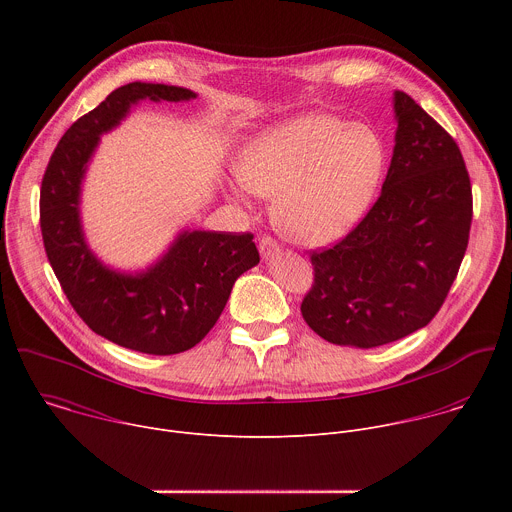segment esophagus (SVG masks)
Wrapping results in <instances>:
<instances>
[{"instance_id":"34e87169","label":"esophagus","mask_w":512,"mask_h":512,"mask_svg":"<svg viewBox=\"0 0 512 512\" xmlns=\"http://www.w3.org/2000/svg\"><path fill=\"white\" fill-rule=\"evenodd\" d=\"M259 253H261L263 259H269V257H273L275 253H279V243H277L271 235H265V237H261V241H259Z\"/></svg>"}]
</instances>
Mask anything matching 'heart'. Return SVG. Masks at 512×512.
<instances>
[{
  "label": "heart",
  "mask_w": 512,
  "mask_h": 512,
  "mask_svg": "<svg viewBox=\"0 0 512 512\" xmlns=\"http://www.w3.org/2000/svg\"><path fill=\"white\" fill-rule=\"evenodd\" d=\"M385 166L377 133L330 115L277 123L245 143L237 178L249 192L275 198L277 229L302 245L346 235L369 208Z\"/></svg>",
  "instance_id": "heart-1"
}]
</instances>
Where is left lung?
<instances>
[{"instance_id": "left-lung-1", "label": "left lung", "mask_w": 512, "mask_h": 512, "mask_svg": "<svg viewBox=\"0 0 512 512\" xmlns=\"http://www.w3.org/2000/svg\"><path fill=\"white\" fill-rule=\"evenodd\" d=\"M395 117L381 196L346 237L310 253L300 310L332 344L375 348L427 326L468 247L472 184L456 139L403 91Z\"/></svg>"}]
</instances>
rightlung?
Segmentation results:
<instances>
[{
    "mask_svg": "<svg viewBox=\"0 0 512 512\" xmlns=\"http://www.w3.org/2000/svg\"><path fill=\"white\" fill-rule=\"evenodd\" d=\"M194 97L188 89L152 83L115 89L66 129L40 188L46 257L70 306L95 334L145 354L196 346L223 314L237 277L259 263V251L251 233L186 231L145 273L111 271L95 259L81 231V180L101 133L113 129L133 103Z\"/></svg>",
    "mask_w": 512,
    "mask_h": 512,
    "instance_id": "right-lung-1",
    "label": "right lung"
}]
</instances>
